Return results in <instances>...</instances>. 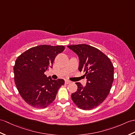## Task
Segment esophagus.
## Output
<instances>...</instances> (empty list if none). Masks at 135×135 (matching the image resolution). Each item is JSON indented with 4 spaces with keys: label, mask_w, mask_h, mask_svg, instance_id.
<instances>
[{
    "label": "esophagus",
    "mask_w": 135,
    "mask_h": 135,
    "mask_svg": "<svg viewBox=\"0 0 135 135\" xmlns=\"http://www.w3.org/2000/svg\"><path fill=\"white\" fill-rule=\"evenodd\" d=\"M71 83V82H70V80H65V84H69V83Z\"/></svg>",
    "instance_id": "1"
}]
</instances>
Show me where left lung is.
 <instances>
[{"label":"left lung","mask_w":135,"mask_h":135,"mask_svg":"<svg viewBox=\"0 0 135 135\" xmlns=\"http://www.w3.org/2000/svg\"><path fill=\"white\" fill-rule=\"evenodd\" d=\"M78 56L79 70L86 76V86L76 82L78 90L72 94L75 104L83 110L98 106L110 92L114 79V67L107 56L99 49L86 44L67 46Z\"/></svg>","instance_id":"obj_1"}]
</instances>
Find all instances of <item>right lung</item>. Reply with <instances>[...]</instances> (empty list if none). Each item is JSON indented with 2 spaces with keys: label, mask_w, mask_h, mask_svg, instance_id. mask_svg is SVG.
<instances>
[{
  "label": "right lung",
  "mask_w": 135,
  "mask_h": 135,
  "mask_svg": "<svg viewBox=\"0 0 135 135\" xmlns=\"http://www.w3.org/2000/svg\"><path fill=\"white\" fill-rule=\"evenodd\" d=\"M62 45L33 47L18 56L14 67V80L20 94L34 108H45L56 98L64 85L61 79L53 80L44 74L52 68L56 56L64 51Z\"/></svg>",
  "instance_id": "obj_1"
}]
</instances>
